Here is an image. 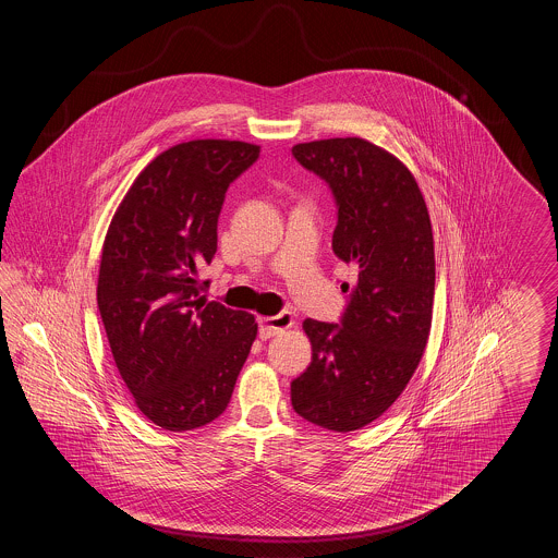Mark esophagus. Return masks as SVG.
Instances as JSON below:
<instances>
[{"label": "esophagus", "instance_id": "1", "mask_svg": "<svg viewBox=\"0 0 558 558\" xmlns=\"http://www.w3.org/2000/svg\"><path fill=\"white\" fill-rule=\"evenodd\" d=\"M294 319H292L289 312H282L278 316H267V318H259V337L262 339H271L284 330L292 328Z\"/></svg>", "mask_w": 558, "mask_h": 558}]
</instances>
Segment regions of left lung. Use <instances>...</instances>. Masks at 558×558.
Instances as JSON below:
<instances>
[{
	"label": "left lung",
	"instance_id": "1",
	"mask_svg": "<svg viewBox=\"0 0 558 558\" xmlns=\"http://www.w3.org/2000/svg\"><path fill=\"white\" fill-rule=\"evenodd\" d=\"M337 201L335 255L355 267L339 324L307 318L312 364L291 383L294 412L328 430L371 425L401 396L423 357L435 296L433 230L410 169L362 137L292 146Z\"/></svg>",
	"mask_w": 558,
	"mask_h": 558
}]
</instances>
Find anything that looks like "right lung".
Here are the masks:
<instances>
[{"instance_id": "1", "label": "right lung", "mask_w": 558, "mask_h": 558, "mask_svg": "<svg viewBox=\"0 0 558 558\" xmlns=\"http://www.w3.org/2000/svg\"><path fill=\"white\" fill-rule=\"evenodd\" d=\"M259 159L239 140L171 146L135 178L108 226L98 310L140 412L165 430L215 421L230 403L257 322L201 291L228 186Z\"/></svg>"}]
</instances>
